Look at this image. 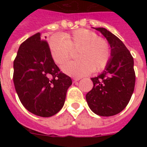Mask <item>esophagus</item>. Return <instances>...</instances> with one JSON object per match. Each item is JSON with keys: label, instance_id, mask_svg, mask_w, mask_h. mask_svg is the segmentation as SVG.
I'll return each mask as SVG.
<instances>
[{"label": "esophagus", "instance_id": "esophagus-1", "mask_svg": "<svg viewBox=\"0 0 147 147\" xmlns=\"http://www.w3.org/2000/svg\"><path fill=\"white\" fill-rule=\"evenodd\" d=\"M80 79H81L80 78H73L74 82H78V81L80 80Z\"/></svg>", "mask_w": 147, "mask_h": 147}]
</instances>
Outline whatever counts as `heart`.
<instances>
[{
    "instance_id": "obj_1",
    "label": "heart",
    "mask_w": 147,
    "mask_h": 147,
    "mask_svg": "<svg viewBox=\"0 0 147 147\" xmlns=\"http://www.w3.org/2000/svg\"><path fill=\"white\" fill-rule=\"evenodd\" d=\"M49 49L54 62L62 65L69 60L71 51L77 50L78 60L67 63L62 71L69 76L81 77L98 72L107 66L111 56L109 42L87 29H78L71 33L53 35L49 39Z\"/></svg>"
}]
</instances>
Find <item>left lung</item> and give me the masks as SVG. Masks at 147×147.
Masks as SVG:
<instances>
[{"instance_id": "obj_1", "label": "left lung", "mask_w": 147, "mask_h": 147, "mask_svg": "<svg viewBox=\"0 0 147 147\" xmlns=\"http://www.w3.org/2000/svg\"><path fill=\"white\" fill-rule=\"evenodd\" d=\"M94 29L108 41L111 56L102 73L91 78L94 86L86 94V100L94 114L114 116L125 108L134 90V58L123 42L107 29Z\"/></svg>"}]
</instances>
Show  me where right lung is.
Here are the masks:
<instances>
[{
	"label": "right lung",
	"mask_w": 147,
	"mask_h": 147,
	"mask_svg": "<svg viewBox=\"0 0 147 147\" xmlns=\"http://www.w3.org/2000/svg\"><path fill=\"white\" fill-rule=\"evenodd\" d=\"M13 79L24 107L43 117L53 116L62 109L72 83L55 65L49 44L40 33L29 37L19 47L13 61Z\"/></svg>",
	"instance_id": "obj_1"
}]
</instances>
